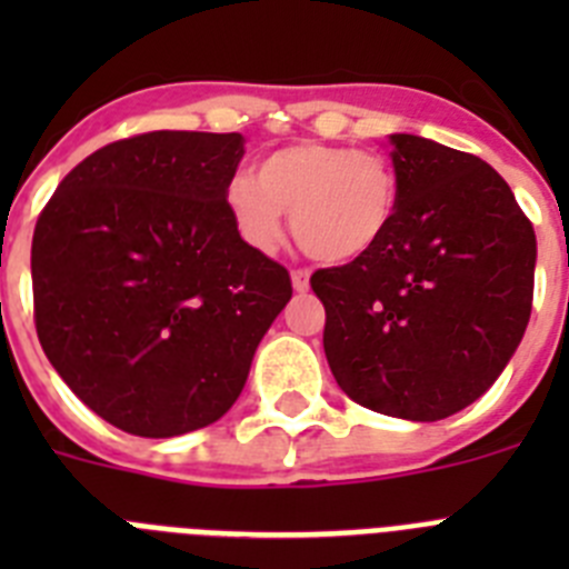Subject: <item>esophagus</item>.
<instances>
[{"label":"esophagus","mask_w":569,"mask_h":569,"mask_svg":"<svg viewBox=\"0 0 569 569\" xmlns=\"http://www.w3.org/2000/svg\"><path fill=\"white\" fill-rule=\"evenodd\" d=\"M290 281H293L296 293H308V290H310V270H293V273H290Z\"/></svg>","instance_id":"34e87169"}]
</instances>
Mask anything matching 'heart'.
<instances>
[{
	"instance_id": "1",
	"label": "heart",
	"mask_w": 569,
	"mask_h": 569,
	"mask_svg": "<svg viewBox=\"0 0 569 569\" xmlns=\"http://www.w3.org/2000/svg\"><path fill=\"white\" fill-rule=\"evenodd\" d=\"M399 173L387 156L345 144L299 142L264 156L253 176H236L224 204L248 248L273 253L293 224L321 261H353L387 239L399 213Z\"/></svg>"
}]
</instances>
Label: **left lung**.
<instances>
[{
  "label": "left lung",
  "instance_id": "1",
  "mask_svg": "<svg viewBox=\"0 0 569 569\" xmlns=\"http://www.w3.org/2000/svg\"><path fill=\"white\" fill-rule=\"evenodd\" d=\"M399 213L379 248L316 270L325 356L356 405L439 421L485 396L527 330L536 233L479 156L390 133Z\"/></svg>",
  "mask_w": 569,
  "mask_h": 569
}]
</instances>
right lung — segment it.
<instances>
[{
  "instance_id": "right-lung-1",
  "label": "right lung",
  "mask_w": 569,
  "mask_h": 569,
  "mask_svg": "<svg viewBox=\"0 0 569 569\" xmlns=\"http://www.w3.org/2000/svg\"><path fill=\"white\" fill-rule=\"evenodd\" d=\"M241 133L153 130L70 170L30 248L42 350L124 433L173 439L228 413L293 296L248 248L224 193Z\"/></svg>"
}]
</instances>
